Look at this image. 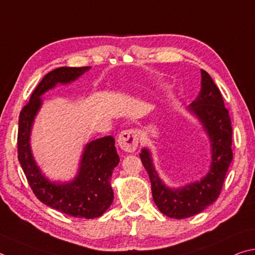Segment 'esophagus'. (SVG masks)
<instances>
[{"mask_svg":"<svg viewBox=\"0 0 255 255\" xmlns=\"http://www.w3.org/2000/svg\"><path fill=\"white\" fill-rule=\"evenodd\" d=\"M139 131L137 129H126L119 133L118 145L123 150L127 152H133L138 146Z\"/></svg>","mask_w":255,"mask_h":255,"instance_id":"obj_1","label":"esophagus"}]
</instances>
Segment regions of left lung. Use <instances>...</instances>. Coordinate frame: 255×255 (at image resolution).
Masks as SVG:
<instances>
[{
  "label": "left lung",
  "instance_id": "8db88e82",
  "mask_svg": "<svg viewBox=\"0 0 255 255\" xmlns=\"http://www.w3.org/2000/svg\"><path fill=\"white\" fill-rule=\"evenodd\" d=\"M201 73V92L188 109L200 119L211 139L210 172L200 182L186 185L183 188L170 189L156 173L149 151L143 148L140 154L141 163L149 175L155 204L166 216L178 220L198 214L217 200L233 159L232 126L229 110L225 108L223 97L211 76L205 70Z\"/></svg>",
  "mask_w": 255,
  "mask_h": 255
}]
</instances>
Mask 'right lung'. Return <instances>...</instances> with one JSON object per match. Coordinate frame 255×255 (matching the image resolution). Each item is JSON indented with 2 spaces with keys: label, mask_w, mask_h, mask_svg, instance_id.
Here are the masks:
<instances>
[{
  "label": "right lung",
  "mask_w": 255,
  "mask_h": 255,
  "mask_svg": "<svg viewBox=\"0 0 255 255\" xmlns=\"http://www.w3.org/2000/svg\"><path fill=\"white\" fill-rule=\"evenodd\" d=\"M89 69L90 67H61L44 76L18 116L17 158L32 192L40 202L67 215L95 219L103 215L114 201L109 179L119 163L114 137H103L87 143L79 173L67 184L50 183L41 174L31 154L29 142L32 123L41 106V95L59 82L76 80Z\"/></svg>",
  "instance_id": "1"
}]
</instances>
